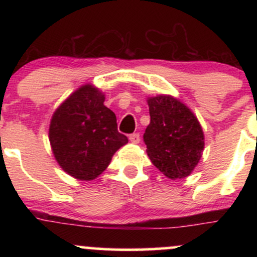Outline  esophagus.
<instances>
[{"instance_id":"esophagus-1","label":"esophagus","mask_w":257,"mask_h":257,"mask_svg":"<svg viewBox=\"0 0 257 257\" xmlns=\"http://www.w3.org/2000/svg\"><path fill=\"white\" fill-rule=\"evenodd\" d=\"M129 140H131L133 144H139V143H140V135H139L138 133L131 134V135H129Z\"/></svg>"}]
</instances>
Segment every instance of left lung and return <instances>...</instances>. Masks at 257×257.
<instances>
[{
  "label": "left lung",
  "mask_w": 257,
  "mask_h": 257,
  "mask_svg": "<svg viewBox=\"0 0 257 257\" xmlns=\"http://www.w3.org/2000/svg\"><path fill=\"white\" fill-rule=\"evenodd\" d=\"M147 102L151 117L144 134L147 155L168 178L184 179L202 157V126L190 108L173 96H153Z\"/></svg>",
  "instance_id": "1"
}]
</instances>
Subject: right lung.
<instances>
[{"label":"right lung","instance_id":"obj_1","mask_svg":"<svg viewBox=\"0 0 257 257\" xmlns=\"http://www.w3.org/2000/svg\"><path fill=\"white\" fill-rule=\"evenodd\" d=\"M104 101L98 88L85 84L59 106L51 120L49 141L54 157L78 180L98 178L113 153L128 143L117 129L116 114Z\"/></svg>","mask_w":257,"mask_h":257}]
</instances>
